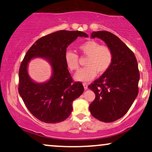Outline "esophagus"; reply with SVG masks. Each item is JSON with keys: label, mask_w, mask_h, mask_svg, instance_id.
<instances>
[{"label": "esophagus", "mask_w": 152, "mask_h": 152, "mask_svg": "<svg viewBox=\"0 0 152 152\" xmlns=\"http://www.w3.org/2000/svg\"><path fill=\"white\" fill-rule=\"evenodd\" d=\"M83 86L84 88H85V90H87L88 89V83H83Z\"/></svg>", "instance_id": "1"}]
</instances>
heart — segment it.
Here are the masks:
<instances>
[{
	"mask_svg": "<svg viewBox=\"0 0 152 152\" xmlns=\"http://www.w3.org/2000/svg\"><path fill=\"white\" fill-rule=\"evenodd\" d=\"M80 52L87 55L86 65L74 75V79L80 82H88L95 77L97 73L102 74L108 70L112 62L111 50L106 45H100L98 42L88 41L78 46ZM65 63L71 71L78 69V55L72 51H67L64 55Z\"/></svg>",
	"mask_w": 152,
	"mask_h": 152,
	"instance_id": "heart-1",
	"label": "heart"
}]
</instances>
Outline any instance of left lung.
Returning <instances> with one entry per match:
<instances>
[{
  "instance_id": "8db88e82",
  "label": "left lung",
  "mask_w": 152,
  "mask_h": 152,
  "mask_svg": "<svg viewBox=\"0 0 152 152\" xmlns=\"http://www.w3.org/2000/svg\"><path fill=\"white\" fill-rule=\"evenodd\" d=\"M90 37L104 42L111 50L113 59L108 70L88 86L95 94L89 110L101 121L114 122L127 113L137 96L140 73L137 59L128 46L111 32L94 31Z\"/></svg>"
}]
</instances>
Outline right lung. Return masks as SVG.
I'll return each instance as SVG.
<instances>
[{
    "mask_svg": "<svg viewBox=\"0 0 152 152\" xmlns=\"http://www.w3.org/2000/svg\"><path fill=\"white\" fill-rule=\"evenodd\" d=\"M88 36L79 31H57L39 38L26 53L19 72V93L38 120L56 124L69 116L73 102L81 95L84 88L82 83L73 82L64 55L76 38ZM35 58L45 59L51 65V76L45 82H36L28 74V63Z\"/></svg>",
    "mask_w": 152,
    "mask_h": 152,
    "instance_id": "add662e5",
    "label": "right lung"
}]
</instances>
